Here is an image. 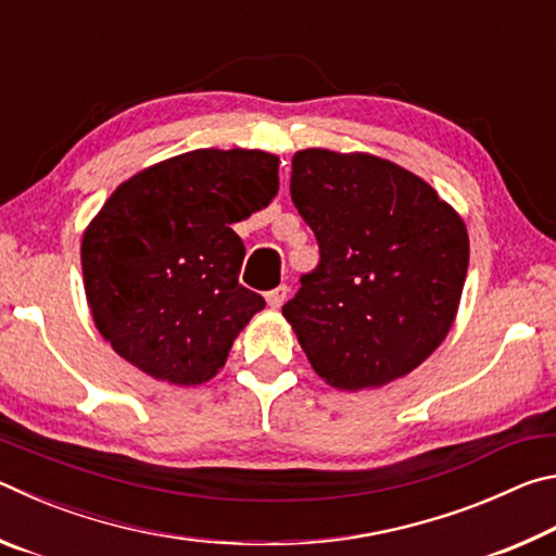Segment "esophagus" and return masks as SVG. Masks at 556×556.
<instances>
[{"mask_svg": "<svg viewBox=\"0 0 556 556\" xmlns=\"http://www.w3.org/2000/svg\"><path fill=\"white\" fill-rule=\"evenodd\" d=\"M287 296H289V287H287V285H279L277 289H271V291H267V294H265L267 304H269L271 308H279V306L287 301Z\"/></svg>", "mask_w": 556, "mask_h": 556, "instance_id": "1", "label": "esophagus"}]
</instances>
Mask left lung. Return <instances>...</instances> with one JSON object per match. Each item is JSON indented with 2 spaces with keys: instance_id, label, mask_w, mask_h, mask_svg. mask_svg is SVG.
I'll return each instance as SVG.
<instances>
[{
  "instance_id": "left-lung-1",
  "label": "left lung",
  "mask_w": 556,
  "mask_h": 556,
  "mask_svg": "<svg viewBox=\"0 0 556 556\" xmlns=\"http://www.w3.org/2000/svg\"><path fill=\"white\" fill-rule=\"evenodd\" d=\"M291 201L321 262L281 314L336 390H375L419 368L456 321L466 223L425 178L363 152L301 149Z\"/></svg>"
}]
</instances>
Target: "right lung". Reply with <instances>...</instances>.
Listing matches in <instances>:
<instances>
[{
	"label": "right lung",
	"mask_w": 556,
	"mask_h": 556,
	"mask_svg": "<svg viewBox=\"0 0 556 556\" xmlns=\"http://www.w3.org/2000/svg\"><path fill=\"white\" fill-rule=\"evenodd\" d=\"M279 156L195 149L127 178L80 242L83 285L100 336L149 378L203 384L265 299L238 275L230 225L275 199Z\"/></svg>",
	"instance_id": "add662e5"
}]
</instances>
